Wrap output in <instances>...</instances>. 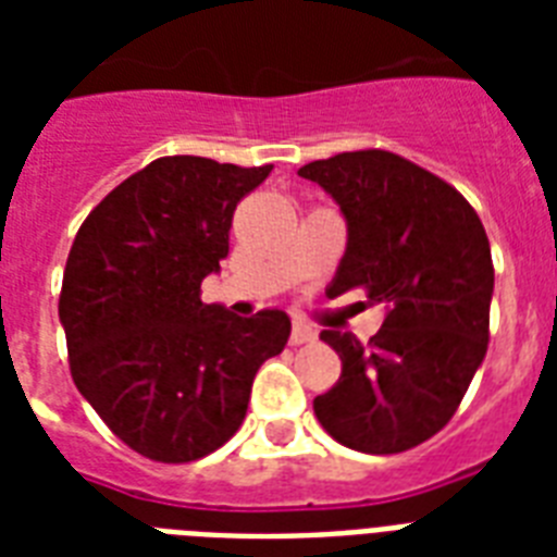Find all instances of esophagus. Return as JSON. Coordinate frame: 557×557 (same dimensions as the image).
Returning a JSON list of instances; mask_svg holds the SVG:
<instances>
[{"label": "esophagus", "instance_id": "obj_1", "mask_svg": "<svg viewBox=\"0 0 557 557\" xmlns=\"http://www.w3.org/2000/svg\"><path fill=\"white\" fill-rule=\"evenodd\" d=\"M314 338H318V335H314L312 326L295 323V326H292V335H288V344H292V347H304V344H312Z\"/></svg>", "mask_w": 557, "mask_h": 557}]
</instances>
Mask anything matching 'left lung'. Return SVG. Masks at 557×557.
<instances>
[{"label": "left lung", "mask_w": 557, "mask_h": 557, "mask_svg": "<svg viewBox=\"0 0 557 557\" xmlns=\"http://www.w3.org/2000/svg\"><path fill=\"white\" fill-rule=\"evenodd\" d=\"M347 216V253L326 295L361 288L384 306L367 344L323 330L341 379L314 398L332 440L364 454H401L457 413L488 349L492 245L457 187L387 150L338 152L297 170Z\"/></svg>", "instance_id": "8db88e82"}]
</instances>
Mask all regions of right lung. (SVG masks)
Returning <instances> with one entry per match:
<instances>
[{"label":"right lung","instance_id":"obj_1","mask_svg":"<svg viewBox=\"0 0 557 557\" xmlns=\"http://www.w3.org/2000/svg\"><path fill=\"white\" fill-rule=\"evenodd\" d=\"M269 173L164 156L124 178L74 236L60 288L69 370L109 431L152 462L222 448L257 370L286 347V312L236 318L199 297L227 257L236 205Z\"/></svg>","mask_w":557,"mask_h":557}]
</instances>
